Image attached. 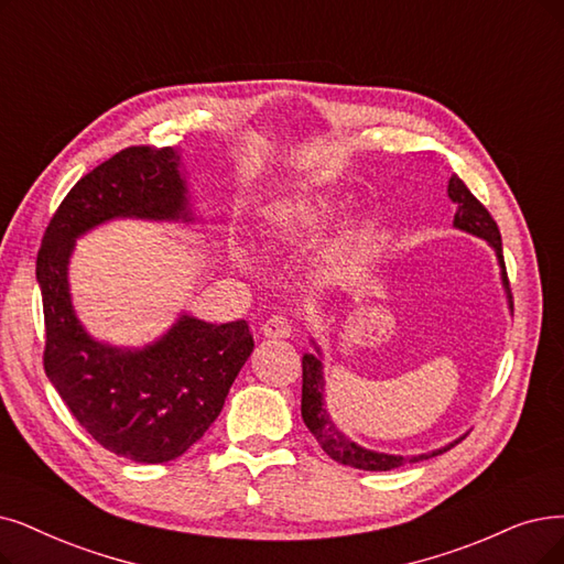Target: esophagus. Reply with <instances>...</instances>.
I'll list each match as a JSON object with an SVG mask.
<instances>
[{"instance_id": "1", "label": "esophagus", "mask_w": 564, "mask_h": 564, "mask_svg": "<svg viewBox=\"0 0 564 564\" xmlns=\"http://www.w3.org/2000/svg\"><path fill=\"white\" fill-rule=\"evenodd\" d=\"M291 330H294V326L282 314H273V317L261 324V333L265 337H273V340H284V337L291 335Z\"/></svg>"}]
</instances>
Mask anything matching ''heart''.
<instances>
[{"instance_id":"1","label":"heart","mask_w":564,"mask_h":564,"mask_svg":"<svg viewBox=\"0 0 564 564\" xmlns=\"http://www.w3.org/2000/svg\"><path fill=\"white\" fill-rule=\"evenodd\" d=\"M335 208L330 194H307L299 196L289 204L280 206L275 213V234L282 238H296L305 231H312L322 224Z\"/></svg>"}]
</instances>
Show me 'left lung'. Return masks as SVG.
<instances>
[{"label":"left lung","mask_w":564,"mask_h":564,"mask_svg":"<svg viewBox=\"0 0 564 564\" xmlns=\"http://www.w3.org/2000/svg\"><path fill=\"white\" fill-rule=\"evenodd\" d=\"M448 198L456 204V215H454V227L460 231H467L471 236H479L484 240H488V245L498 254V263H500V275H502V284L507 291V301L509 307L513 310V301H511V291H509V278H507V268H505V257H502V236L498 224L490 217V213L486 210V206L481 200L467 189V185L458 175H454L448 180ZM319 351V347H317ZM301 414L305 425L310 427V433L314 435V440L319 442V446L324 452L343 465L356 467V469H368V471H387V469H395L400 465L408 463H419L425 458L440 456L448 448L456 446L460 440L452 442L448 446L437 448L433 454H421V456H391V454H379V452H370L366 446H358L356 442H351L349 437H345L340 431H337L335 423L328 416V410L324 404V366L322 358L314 354H305L303 356V400H301Z\"/></svg>","instance_id":"left-lung-1"}]
</instances>
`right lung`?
<instances>
[{"label": "right lung", "instance_id": "add662e5", "mask_svg": "<svg viewBox=\"0 0 564 564\" xmlns=\"http://www.w3.org/2000/svg\"><path fill=\"white\" fill-rule=\"evenodd\" d=\"M173 148L131 145L83 175L55 210L36 254L46 368L76 421L133 463H169L206 435L254 349L247 322L208 324L180 314L143 349L110 347L78 322L66 268L76 238L120 217L192 221Z\"/></svg>", "mask_w": 564, "mask_h": 564}]
</instances>
